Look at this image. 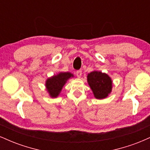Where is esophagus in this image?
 Masks as SVG:
<instances>
[{
  "label": "esophagus",
  "instance_id": "obj_1",
  "mask_svg": "<svg viewBox=\"0 0 150 150\" xmlns=\"http://www.w3.org/2000/svg\"><path fill=\"white\" fill-rule=\"evenodd\" d=\"M82 70H77V71L76 72V75H77V77H80L81 76H82Z\"/></svg>",
  "mask_w": 150,
  "mask_h": 150
}]
</instances>
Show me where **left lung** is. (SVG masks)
<instances>
[{"mask_svg":"<svg viewBox=\"0 0 150 150\" xmlns=\"http://www.w3.org/2000/svg\"><path fill=\"white\" fill-rule=\"evenodd\" d=\"M87 82L97 99L106 98L111 92L112 81L107 74L93 71L87 75Z\"/></svg>","mask_w":150,"mask_h":150,"instance_id":"left-lung-1","label":"left lung"}]
</instances>
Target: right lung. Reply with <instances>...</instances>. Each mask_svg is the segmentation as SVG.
<instances>
[{"mask_svg": "<svg viewBox=\"0 0 150 150\" xmlns=\"http://www.w3.org/2000/svg\"><path fill=\"white\" fill-rule=\"evenodd\" d=\"M71 77L73 74L70 73H60L46 80V87L51 97H58L66 81Z\"/></svg>", "mask_w": 150, "mask_h": 150, "instance_id": "add662e5", "label": "right lung"}]
</instances>
